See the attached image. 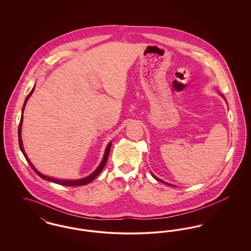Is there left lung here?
Listing matches in <instances>:
<instances>
[{
	"label": "left lung",
	"mask_w": 251,
	"mask_h": 251,
	"mask_svg": "<svg viewBox=\"0 0 251 251\" xmlns=\"http://www.w3.org/2000/svg\"><path fill=\"white\" fill-rule=\"evenodd\" d=\"M152 176H153V177H154V178H155V179H157V180H159V181H162V182H165V181H163V180H162V179H158V178H156L155 176H154V175H153V174H152ZM165 183H166V184H168V183H167V182H165ZM168 185H171V184H168Z\"/></svg>",
	"instance_id": "obj_1"
}]
</instances>
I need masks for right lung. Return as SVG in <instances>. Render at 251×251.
<instances>
[{
	"mask_svg": "<svg viewBox=\"0 0 251 251\" xmlns=\"http://www.w3.org/2000/svg\"><path fill=\"white\" fill-rule=\"evenodd\" d=\"M34 89H35V88H33V89H32V91L28 94V96H27V97H26V99H25L24 107H23V113H24L25 104H26V102H27V100H28L29 97H30L31 94L34 92ZM23 119H24V116L22 115L21 121H20V125H19V144H20V148H21V151H23V153H24L25 159L28 161V163L30 164V166H31V167L33 168V170H35V171H36V174H37L40 178H42V179H47V180L52 181V182H55V183H58V184L64 185V186H80V185H84V184H87V183L91 182V181H92L93 179H95L96 177L100 174V172L102 170V168H103L104 166H105V164H106V162H107L108 156H109V153H110V150H111V145H112V142H110V143L108 144L107 148H106V151H105V153H104V156H103V159H102L101 163L100 164V166H99L98 168L96 169L95 171H94L91 175H89L88 177L84 178V179H74V180H71V179H70V180H68V179L63 180V179H52V178H50V177L44 176L43 174L39 173V172L36 170V168L34 167V166L31 164L30 160L28 159V157H27V155L25 154V152H24V147H23V141H22V136H21V134H22V124H23Z\"/></svg>",
	"mask_w": 251,
	"mask_h": 251,
	"instance_id": "add662e5",
	"label": "right lung"
}]
</instances>
